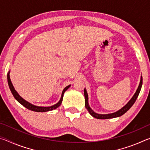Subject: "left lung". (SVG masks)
I'll use <instances>...</instances> for the list:
<instances>
[{"label": "left lung", "instance_id": "obj_1", "mask_svg": "<svg viewBox=\"0 0 150 150\" xmlns=\"http://www.w3.org/2000/svg\"><path fill=\"white\" fill-rule=\"evenodd\" d=\"M142 86V77L141 76V79H140V82H139V84L138 88L136 91L135 94H134V96H132V98H131L130 101L126 104V105L123 106L122 108L120 110L115 112L114 113H111V114H107V115H100V114H97L94 112L92 109L91 108V107L88 105V94L87 91L85 88L84 89V95H85V107L87 109V110L88 111V112L90 113V115L91 116H93V117H95L97 119H108V118H116V117H119L122 115H123L124 113H126L127 111H128L129 109H130L132 105L135 103V101L136 100L137 98L139 95V93L140 92L141 88Z\"/></svg>", "mask_w": 150, "mask_h": 150}]
</instances>
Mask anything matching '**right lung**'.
<instances>
[{
    "label": "right lung",
    "mask_w": 150,
    "mask_h": 150,
    "mask_svg": "<svg viewBox=\"0 0 150 150\" xmlns=\"http://www.w3.org/2000/svg\"><path fill=\"white\" fill-rule=\"evenodd\" d=\"M9 74H10V71L8 73V75H7V79H8V86H9L10 89H11V93H12V95H13L14 97L15 98V99H16L18 101V102L21 104L22 105H23L24 107H26V108L29 109V110L34 111V112H47V111L53 110H54V109L57 108V107H59V106L61 105V104H62V103L63 94H64L65 91H67L71 86V85L67 86V87H66L64 88V89L63 90L62 96H61L60 100L57 104H55V105H53V106H38L32 105V104L30 103L29 102H28V101H26V100H24L23 98H22L21 96H20L18 95V93L16 92V91L14 89V86H13V85H12V83L11 82V78H10V75Z\"/></svg>",
    "instance_id": "1"
}]
</instances>
